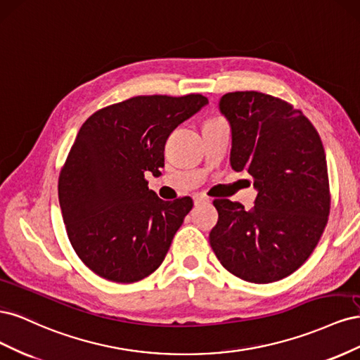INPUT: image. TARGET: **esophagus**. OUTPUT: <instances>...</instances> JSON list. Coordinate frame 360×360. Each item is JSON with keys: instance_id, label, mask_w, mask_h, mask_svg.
I'll use <instances>...</instances> for the list:
<instances>
[{"instance_id": "obj_1", "label": "esophagus", "mask_w": 360, "mask_h": 360, "mask_svg": "<svg viewBox=\"0 0 360 360\" xmlns=\"http://www.w3.org/2000/svg\"><path fill=\"white\" fill-rule=\"evenodd\" d=\"M209 201V198H205L204 195H201V193H197V195H193V202H195V205H198V204H202V202H207Z\"/></svg>"}]
</instances>
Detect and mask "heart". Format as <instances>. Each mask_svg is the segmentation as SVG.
<instances>
[{"instance_id":"obj_1","label":"heart","mask_w":360,"mask_h":360,"mask_svg":"<svg viewBox=\"0 0 360 360\" xmlns=\"http://www.w3.org/2000/svg\"><path fill=\"white\" fill-rule=\"evenodd\" d=\"M219 122H224L222 118H210V120H207L205 123H219Z\"/></svg>"}]
</instances>
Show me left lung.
<instances>
[{"label":"left lung","instance_id":"1","mask_svg":"<svg viewBox=\"0 0 360 360\" xmlns=\"http://www.w3.org/2000/svg\"><path fill=\"white\" fill-rule=\"evenodd\" d=\"M219 110L231 126L230 162L254 179V209L214 200L209 240L221 264L248 282L269 284L309 258L330 212L328 162L320 135L300 110L270 94L234 91Z\"/></svg>","mask_w":360,"mask_h":360}]
</instances>
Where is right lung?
<instances>
[{
  "label": "right lung",
  "instance_id": "right-lung-1",
  "mask_svg": "<svg viewBox=\"0 0 360 360\" xmlns=\"http://www.w3.org/2000/svg\"><path fill=\"white\" fill-rule=\"evenodd\" d=\"M207 103L202 94L136 96L81 126L60 172L58 200L75 252L96 275L130 284L162 264L193 202L160 200L146 172L159 176L168 136Z\"/></svg>",
  "mask_w": 360,
  "mask_h": 360
}]
</instances>
